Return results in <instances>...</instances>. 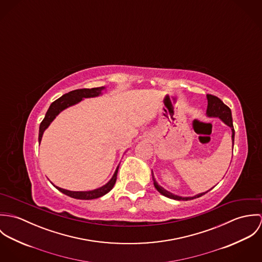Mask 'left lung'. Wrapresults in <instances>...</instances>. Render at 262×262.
<instances>
[{
    "label": "left lung",
    "instance_id": "left-lung-1",
    "mask_svg": "<svg viewBox=\"0 0 262 262\" xmlns=\"http://www.w3.org/2000/svg\"><path fill=\"white\" fill-rule=\"evenodd\" d=\"M207 100H208V108H207V116L208 117H214V118H219L224 124H226L227 126H229L231 128V131H232V147L234 145V136H235V131H234V127H233V121H232V113L231 110L228 106H226L224 103L217 97L215 96H212V95H207ZM151 173H152V180H153V185L155 188L164 196L166 198H169V199H172V200H177V201H189V200H193V199H196V198H200L202 195H204L205 193H207L209 190L205 191V192H201V193H198L195 195H192V196H182V195H178V194H174L168 190H166L165 188L159 186L157 184V182L155 181L154 179V176H153V171L151 170Z\"/></svg>",
    "mask_w": 262,
    "mask_h": 262
}]
</instances>
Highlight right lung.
Here are the masks:
<instances>
[{
    "label": "right lung",
    "instance_id": "1",
    "mask_svg": "<svg viewBox=\"0 0 262 262\" xmlns=\"http://www.w3.org/2000/svg\"><path fill=\"white\" fill-rule=\"evenodd\" d=\"M106 88L105 86H100V88H93V89H80V90H75L72 91L66 95H63L62 97H60L59 99H57L56 101H54L49 109L47 110V112L45 114L44 119L42 120L40 127H39V136H38V141L39 144L42 140V136L44 131L49 127V125L51 124V122L56 118V116L59 113L62 112L63 110L75 106L76 104H78L79 102H81L83 99H88V98H96L99 96L103 95V91H105ZM118 169H119V165L117 166L114 174H113L111 180L104 186L92 189V190H83V191H75V190H69L66 188H61V187H56L54 186L52 183V185L56 187L59 191H61L62 193L74 198V199H78V200H94V199H98L100 196L105 195L106 193H108L111 189H112L116 180H117V173H118Z\"/></svg>",
    "mask_w": 262,
    "mask_h": 262
}]
</instances>
